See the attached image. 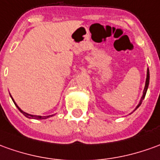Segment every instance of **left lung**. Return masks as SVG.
Listing matches in <instances>:
<instances>
[{
    "label": "left lung",
    "mask_w": 160,
    "mask_h": 160,
    "mask_svg": "<svg viewBox=\"0 0 160 160\" xmlns=\"http://www.w3.org/2000/svg\"><path fill=\"white\" fill-rule=\"evenodd\" d=\"M149 80H150V75H149V69H147V75H146V81H145V89H144V92H143V97H142V98H141L140 102L138 103V105L137 106L136 109L140 106V104L142 103V101H143V99L145 98V94H146V91H147V89H148V85H149ZM135 109V110H136Z\"/></svg>",
    "instance_id": "left-lung-1"
}]
</instances>
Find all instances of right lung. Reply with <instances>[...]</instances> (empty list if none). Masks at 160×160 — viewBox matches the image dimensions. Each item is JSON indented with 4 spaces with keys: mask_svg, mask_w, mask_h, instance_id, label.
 I'll list each match as a JSON object with an SVG mask.
<instances>
[{
    "mask_svg": "<svg viewBox=\"0 0 160 160\" xmlns=\"http://www.w3.org/2000/svg\"><path fill=\"white\" fill-rule=\"evenodd\" d=\"M13 99V98H12ZM13 101H14V99H13ZM14 103H15V101H14ZM15 104L16 105V107L18 108V110H19L20 112L22 113L23 115L25 116V117H27V118H38V119H44V118H49V116H46V117H40V116H38V117H36V116H33V115H30V114H28V113H26V112H22L21 109H20L19 107H18V105L16 104V103H15Z\"/></svg>",
    "mask_w": 160,
    "mask_h": 160,
    "instance_id": "add662e5",
    "label": "right lung"
}]
</instances>
